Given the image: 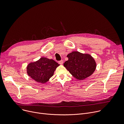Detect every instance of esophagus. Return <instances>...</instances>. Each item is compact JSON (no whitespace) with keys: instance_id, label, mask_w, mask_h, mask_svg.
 <instances>
[{"instance_id":"obj_1","label":"esophagus","mask_w":124,"mask_h":124,"mask_svg":"<svg viewBox=\"0 0 124 124\" xmlns=\"http://www.w3.org/2000/svg\"><path fill=\"white\" fill-rule=\"evenodd\" d=\"M58 63H59V64H60V65H62V64H63V61L62 60H61L59 61L58 62Z\"/></svg>"}]
</instances>
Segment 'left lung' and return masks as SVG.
<instances>
[{
    "label": "left lung",
    "instance_id": "8db88e82",
    "mask_svg": "<svg viewBox=\"0 0 124 124\" xmlns=\"http://www.w3.org/2000/svg\"><path fill=\"white\" fill-rule=\"evenodd\" d=\"M68 60L64 66L74 78L83 80L94 72L96 63L89 54H83L78 51H73L67 55Z\"/></svg>",
    "mask_w": 124,
    "mask_h": 124
}]
</instances>
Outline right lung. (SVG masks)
<instances>
[{
    "label": "right lung",
    "mask_w": 124,
    "mask_h": 124,
    "mask_svg": "<svg viewBox=\"0 0 124 124\" xmlns=\"http://www.w3.org/2000/svg\"><path fill=\"white\" fill-rule=\"evenodd\" d=\"M59 66V64L53 59L42 57L27 65V73L37 82L45 83L54 75L55 70Z\"/></svg>",
    "instance_id": "add662e5"
}]
</instances>
